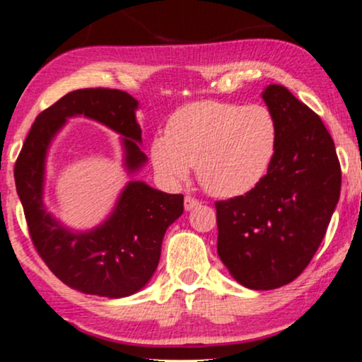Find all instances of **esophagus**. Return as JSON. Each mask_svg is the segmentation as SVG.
<instances>
[{"label":"esophagus","instance_id":"1","mask_svg":"<svg viewBox=\"0 0 362 362\" xmlns=\"http://www.w3.org/2000/svg\"><path fill=\"white\" fill-rule=\"evenodd\" d=\"M199 204V199H196V198H193V196H186L185 198V208L188 209H193V208H196Z\"/></svg>","mask_w":362,"mask_h":362}]
</instances>
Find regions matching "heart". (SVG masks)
I'll use <instances>...</instances> for the list:
<instances>
[{"label": "heart", "instance_id": "obj_1", "mask_svg": "<svg viewBox=\"0 0 362 362\" xmlns=\"http://www.w3.org/2000/svg\"><path fill=\"white\" fill-rule=\"evenodd\" d=\"M276 147V124L263 105L193 102L171 115L168 136L151 146L156 171L171 185L185 181L196 166L199 185L220 198L255 188Z\"/></svg>", "mask_w": 362, "mask_h": 362}]
</instances>
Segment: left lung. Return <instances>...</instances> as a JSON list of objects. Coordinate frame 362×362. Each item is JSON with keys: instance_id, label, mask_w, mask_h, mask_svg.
Segmentation results:
<instances>
[{"instance_id": "1", "label": "left lung", "mask_w": 362, "mask_h": 362, "mask_svg": "<svg viewBox=\"0 0 362 362\" xmlns=\"http://www.w3.org/2000/svg\"><path fill=\"white\" fill-rule=\"evenodd\" d=\"M276 124L269 171L255 188L216 202L218 255L240 284L279 288L307 269L341 194V164L322 120L282 86L263 92Z\"/></svg>"}]
</instances>
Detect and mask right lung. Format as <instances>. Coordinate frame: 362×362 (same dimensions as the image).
<instances>
[{
    "instance_id": "obj_1",
    "label": "right lung",
    "mask_w": 362,
    "mask_h": 362,
    "mask_svg": "<svg viewBox=\"0 0 362 362\" xmlns=\"http://www.w3.org/2000/svg\"><path fill=\"white\" fill-rule=\"evenodd\" d=\"M136 109L137 100L115 88L66 93L38 114L15 164L16 191L35 250L62 282L90 296L126 297L149 282L158 269L164 233L185 211V198L131 181L109 220L92 231L74 233L45 211V156L66 117L86 115L122 134L126 166L136 171L146 163L137 146L141 127Z\"/></svg>"
}]
</instances>
